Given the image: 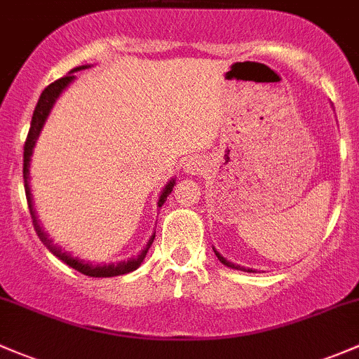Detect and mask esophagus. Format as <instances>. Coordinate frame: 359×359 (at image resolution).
<instances>
[{
	"mask_svg": "<svg viewBox=\"0 0 359 359\" xmlns=\"http://www.w3.org/2000/svg\"><path fill=\"white\" fill-rule=\"evenodd\" d=\"M183 169H184V172H187V175H198V172H202L203 169H205V161L203 159H200V157H190V159L187 161V163H184V165H183Z\"/></svg>",
	"mask_w": 359,
	"mask_h": 359,
	"instance_id": "1",
	"label": "esophagus"
}]
</instances>
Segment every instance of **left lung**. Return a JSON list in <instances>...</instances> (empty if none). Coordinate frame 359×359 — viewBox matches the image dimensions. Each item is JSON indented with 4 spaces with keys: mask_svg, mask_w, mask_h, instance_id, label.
Here are the masks:
<instances>
[{
    "mask_svg": "<svg viewBox=\"0 0 359 359\" xmlns=\"http://www.w3.org/2000/svg\"><path fill=\"white\" fill-rule=\"evenodd\" d=\"M214 253H215V257L219 258V262H221V264H224L226 267H231V269H234V271H243V272H255V271H253V269H245V267H241V265H236V264H233V262L226 260V258L222 257L221 253H219L217 250H215V248H214Z\"/></svg>",
    "mask_w": 359,
    "mask_h": 359,
    "instance_id": "left-lung-1",
    "label": "left lung"
}]
</instances>
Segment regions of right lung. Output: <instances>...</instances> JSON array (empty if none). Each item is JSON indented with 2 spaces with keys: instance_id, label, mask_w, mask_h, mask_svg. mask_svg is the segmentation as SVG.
I'll use <instances>...</instances> for the list:
<instances>
[{
  "instance_id": "right-lung-1",
  "label": "right lung",
  "mask_w": 359,
  "mask_h": 359,
  "mask_svg": "<svg viewBox=\"0 0 359 359\" xmlns=\"http://www.w3.org/2000/svg\"><path fill=\"white\" fill-rule=\"evenodd\" d=\"M90 67V65H82V67H76L73 68L72 72H68V75H65L63 79L56 80V82H53L51 86H48L42 90L39 101H37V106L36 109H34V114H32V121H30V130H29V135H27V140H25V147H24V187H25V195H27V203H29V210H30V215H32V222H34V229H36L37 236H39V240L44 243L46 248L49 250V252L53 253V255L60 258L61 262H65L67 265H70L72 269H75V271L82 272L83 276H88V277H114V276H123V273H128V272H133L137 271L138 267H140V264L144 262L145 255H147L150 245L154 243V238H156V233H152V236L149 238L147 245H145V248L142 250L140 255L130 258V260H121L118 262V264H92V262H86V260H80V258L76 257H72V253L65 252L61 246H57L53 243L51 238H49V234L46 233L44 229H42L41 226V221L37 219L36 215V209H34V202H32V191H30V184H29V175H30V161H32V152H34V147H36L37 140H39V135L42 132V128H44L46 125V119H48L49 113H51L53 106H55L57 99H60V95L63 94V90H67V87L70 86L73 80L76 79L75 76V72H80V70H86V68ZM175 183L176 180L171 178L168 181V184L161 190V195H159V200H157V207H163L164 202L168 200V195L171 194L172 188H175Z\"/></svg>"
}]
</instances>
